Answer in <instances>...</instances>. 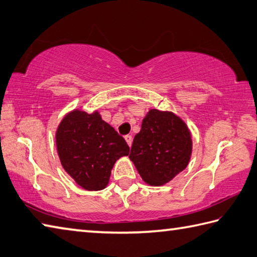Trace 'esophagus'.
<instances>
[{"label": "esophagus", "mask_w": 257, "mask_h": 257, "mask_svg": "<svg viewBox=\"0 0 257 257\" xmlns=\"http://www.w3.org/2000/svg\"><path fill=\"white\" fill-rule=\"evenodd\" d=\"M124 140L127 142L129 147H132V145H133V137H132V136H129V135L124 136Z\"/></svg>", "instance_id": "34e87169"}]
</instances>
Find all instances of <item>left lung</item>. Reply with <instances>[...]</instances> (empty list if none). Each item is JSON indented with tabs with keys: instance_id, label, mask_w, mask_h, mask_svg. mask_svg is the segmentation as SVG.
<instances>
[{
	"instance_id": "1",
	"label": "left lung",
	"mask_w": 257,
	"mask_h": 257,
	"mask_svg": "<svg viewBox=\"0 0 257 257\" xmlns=\"http://www.w3.org/2000/svg\"><path fill=\"white\" fill-rule=\"evenodd\" d=\"M192 138L187 125L173 112L149 110L135 136L129 158L146 183L160 186L187 167Z\"/></svg>"
}]
</instances>
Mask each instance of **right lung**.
Instances as JSON below:
<instances>
[{
  "label": "right lung",
  "instance_id": "1",
  "mask_svg": "<svg viewBox=\"0 0 257 257\" xmlns=\"http://www.w3.org/2000/svg\"><path fill=\"white\" fill-rule=\"evenodd\" d=\"M55 139L62 167L87 190L103 189L115 160L129 154L125 140L97 111L70 112L59 124Z\"/></svg>",
  "mask_w": 257,
  "mask_h": 257
}]
</instances>
